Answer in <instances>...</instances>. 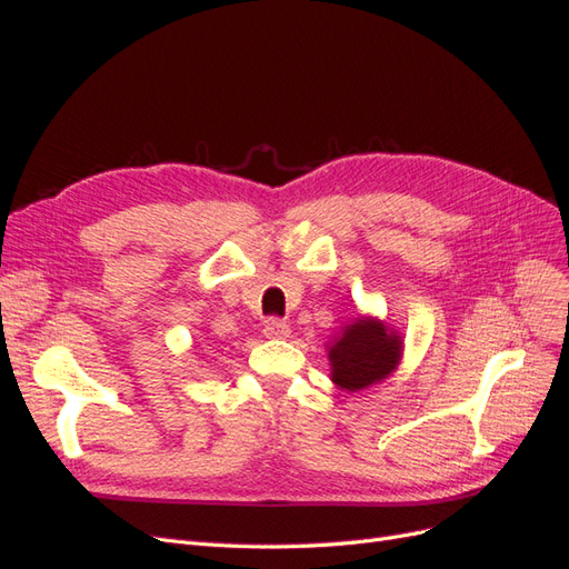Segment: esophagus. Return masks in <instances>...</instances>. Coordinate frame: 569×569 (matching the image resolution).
<instances>
[{"label": "esophagus", "instance_id": "obj_1", "mask_svg": "<svg viewBox=\"0 0 569 569\" xmlns=\"http://www.w3.org/2000/svg\"><path fill=\"white\" fill-rule=\"evenodd\" d=\"M263 335L268 339H287L291 335V327L284 320H280V318H270L266 322V327H263Z\"/></svg>", "mask_w": 569, "mask_h": 569}]
</instances>
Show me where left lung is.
<instances>
[{
  "label": "left lung",
  "instance_id": "obj_1",
  "mask_svg": "<svg viewBox=\"0 0 569 569\" xmlns=\"http://www.w3.org/2000/svg\"><path fill=\"white\" fill-rule=\"evenodd\" d=\"M332 366V382L339 389L360 391L372 387L401 363L403 341L391 327L377 318H356L327 347Z\"/></svg>",
  "mask_w": 569,
  "mask_h": 569
}]
</instances>
